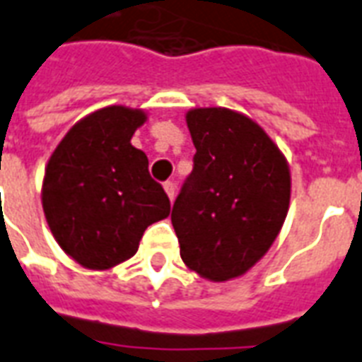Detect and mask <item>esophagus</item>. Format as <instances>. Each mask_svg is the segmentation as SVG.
Here are the masks:
<instances>
[{
  "mask_svg": "<svg viewBox=\"0 0 362 362\" xmlns=\"http://www.w3.org/2000/svg\"><path fill=\"white\" fill-rule=\"evenodd\" d=\"M164 190H166V194L170 196V200L175 198V183H173V181H166V183H164Z\"/></svg>",
  "mask_w": 362,
  "mask_h": 362,
  "instance_id": "obj_1",
  "label": "esophagus"
}]
</instances>
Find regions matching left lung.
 Masks as SVG:
<instances>
[{
	"label": "left lung",
	"instance_id": "left-lung-1",
	"mask_svg": "<svg viewBox=\"0 0 362 362\" xmlns=\"http://www.w3.org/2000/svg\"><path fill=\"white\" fill-rule=\"evenodd\" d=\"M196 155L173 202L181 259L211 281L238 277L270 249L287 217L285 156L255 120L225 107L187 113Z\"/></svg>",
	"mask_w": 362,
	"mask_h": 362
}]
</instances>
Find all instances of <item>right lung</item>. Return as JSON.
<instances>
[{"instance_id":"obj_1","label":"right lung","mask_w":362,"mask_h":362,"mask_svg":"<svg viewBox=\"0 0 362 362\" xmlns=\"http://www.w3.org/2000/svg\"><path fill=\"white\" fill-rule=\"evenodd\" d=\"M147 120L141 109H98L67 132L43 179L52 236L74 260L107 270L134 257L143 232L170 215V198L130 143Z\"/></svg>"}]
</instances>
